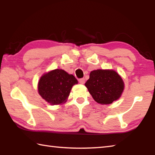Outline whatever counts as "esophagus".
<instances>
[{
	"instance_id": "1",
	"label": "esophagus",
	"mask_w": 155,
	"mask_h": 155,
	"mask_svg": "<svg viewBox=\"0 0 155 155\" xmlns=\"http://www.w3.org/2000/svg\"><path fill=\"white\" fill-rule=\"evenodd\" d=\"M78 82H79L81 84H84L85 83V79L84 78H80V79H78Z\"/></svg>"
}]
</instances>
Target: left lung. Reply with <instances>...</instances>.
Listing matches in <instances>:
<instances>
[{
	"label": "left lung",
	"instance_id": "obj_1",
	"mask_svg": "<svg viewBox=\"0 0 155 155\" xmlns=\"http://www.w3.org/2000/svg\"><path fill=\"white\" fill-rule=\"evenodd\" d=\"M84 85L93 99L102 104H111L118 100L124 87L123 79L117 72L103 69L91 71Z\"/></svg>",
	"mask_w": 155,
	"mask_h": 155
}]
</instances>
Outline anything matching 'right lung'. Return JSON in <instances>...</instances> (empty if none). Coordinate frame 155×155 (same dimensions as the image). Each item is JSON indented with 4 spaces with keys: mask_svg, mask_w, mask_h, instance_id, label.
Here are the masks:
<instances>
[{
    "mask_svg": "<svg viewBox=\"0 0 155 155\" xmlns=\"http://www.w3.org/2000/svg\"><path fill=\"white\" fill-rule=\"evenodd\" d=\"M78 81L73 75L62 69H55L41 77L38 84V93L52 105L64 103L71 88Z\"/></svg>",
    "mask_w": 155,
    "mask_h": 155,
    "instance_id": "add662e5",
    "label": "right lung"
}]
</instances>
